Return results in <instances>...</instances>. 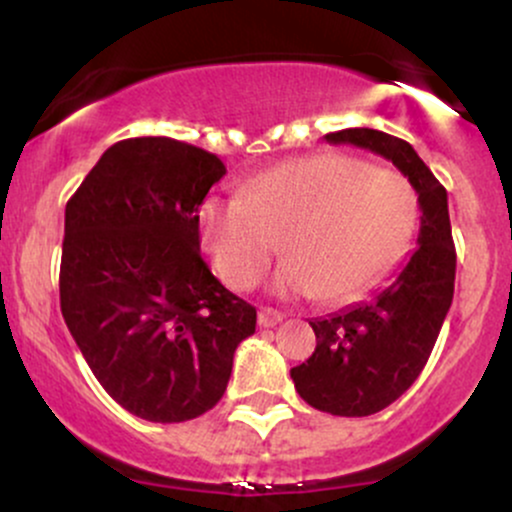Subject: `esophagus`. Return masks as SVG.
<instances>
[{
	"mask_svg": "<svg viewBox=\"0 0 512 512\" xmlns=\"http://www.w3.org/2000/svg\"><path fill=\"white\" fill-rule=\"evenodd\" d=\"M281 320H284V315L274 308H262L260 313H257V322H260V327H276Z\"/></svg>",
	"mask_w": 512,
	"mask_h": 512,
	"instance_id": "obj_1",
	"label": "esophagus"
}]
</instances>
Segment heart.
Here are the masks:
<instances>
[{
	"label": "heart",
	"instance_id": "obj_1",
	"mask_svg": "<svg viewBox=\"0 0 512 512\" xmlns=\"http://www.w3.org/2000/svg\"><path fill=\"white\" fill-rule=\"evenodd\" d=\"M419 197L404 175L322 151L264 170L238 197H209L199 238L223 284L248 291L284 255L274 289L344 303L378 286L407 252Z\"/></svg>",
	"mask_w": 512,
	"mask_h": 512
}]
</instances>
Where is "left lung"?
<instances>
[{
	"label": "left lung",
	"mask_w": 512,
	"mask_h": 512,
	"mask_svg": "<svg viewBox=\"0 0 512 512\" xmlns=\"http://www.w3.org/2000/svg\"><path fill=\"white\" fill-rule=\"evenodd\" d=\"M325 139L387 158L419 195V248L368 301L310 320L317 346L308 361L291 368L293 385L310 407L334 416H370L419 378L450 310L457 255L448 192L404 139L368 127Z\"/></svg>",
	"instance_id": "obj_1"
}]
</instances>
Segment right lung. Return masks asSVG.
Returning a JSON list of instances; mask_svg holds the SVG:
<instances>
[{"mask_svg":"<svg viewBox=\"0 0 512 512\" xmlns=\"http://www.w3.org/2000/svg\"><path fill=\"white\" fill-rule=\"evenodd\" d=\"M219 156L170 137L122 139L64 209L60 305L103 390L139 419L216 407L257 310L199 255V207Z\"/></svg>","mask_w":512,"mask_h":512,"instance_id":"add662e5","label":"right lung"}]
</instances>
